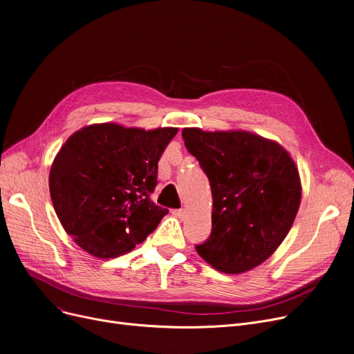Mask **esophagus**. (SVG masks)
<instances>
[{
  "label": "esophagus",
  "instance_id": "34e87169",
  "mask_svg": "<svg viewBox=\"0 0 354 354\" xmlns=\"http://www.w3.org/2000/svg\"><path fill=\"white\" fill-rule=\"evenodd\" d=\"M174 214H175L178 218H180V219H183L185 216H187V211H185L183 208H180V209H175V211H174Z\"/></svg>",
  "mask_w": 354,
  "mask_h": 354
}]
</instances>
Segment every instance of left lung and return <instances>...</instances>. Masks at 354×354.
Returning a JSON list of instances; mask_svg holds the SVG:
<instances>
[{
	"mask_svg": "<svg viewBox=\"0 0 354 354\" xmlns=\"http://www.w3.org/2000/svg\"><path fill=\"white\" fill-rule=\"evenodd\" d=\"M209 179L212 231L198 254L215 270L245 272L280 247L301 201L299 169L286 149L244 130H182Z\"/></svg>",
	"mask_w": 354,
	"mask_h": 354,
	"instance_id": "left-lung-1",
	"label": "left lung"
}]
</instances>
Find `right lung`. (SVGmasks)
Listing matches in <instances>:
<instances>
[{"label": "right lung", "mask_w": 354, "mask_h": 354, "mask_svg": "<svg viewBox=\"0 0 354 354\" xmlns=\"http://www.w3.org/2000/svg\"><path fill=\"white\" fill-rule=\"evenodd\" d=\"M176 127L145 130L116 123L73 133L54 158L50 196L66 232L97 258L132 251L169 212L151 194L158 162Z\"/></svg>", "instance_id": "obj_1"}]
</instances>
